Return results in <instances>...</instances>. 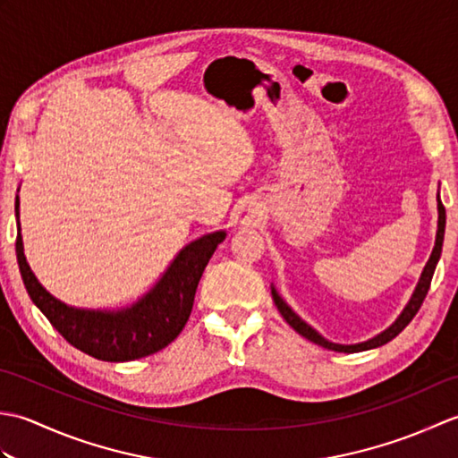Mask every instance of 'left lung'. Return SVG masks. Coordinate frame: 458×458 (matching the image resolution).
Listing matches in <instances>:
<instances>
[{"label":"left lung","instance_id":"obj_1","mask_svg":"<svg viewBox=\"0 0 458 458\" xmlns=\"http://www.w3.org/2000/svg\"><path fill=\"white\" fill-rule=\"evenodd\" d=\"M437 210H439V222H437V238H435V248L431 251V258H429V261H427V266L423 267V274L420 277V284H417L413 295L410 299V303L405 305V309L402 310V315L395 318V323L390 328H386L384 333H379L377 336L366 340V343H358V344H336V343H330V340H327L325 336H320L313 327H309L299 315H295L293 309H291L285 303V301L279 297L276 287H271V295H274V303H276L277 310L281 313V317H284L287 323H289V327H293L301 336H305L307 340H310V343H315V344L323 346V348L335 350V352L352 354V352H362V350L377 348V346H382L386 343H390L392 338H395L407 325L411 323V318L417 315V310H420V307L423 305L427 291H429V287H431V279H433V274H435L437 261H439V258H441L443 238H445V222H446L445 207H443V202H441L439 197H437Z\"/></svg>","mask_w":458,"mask_h":458}]
</instances>
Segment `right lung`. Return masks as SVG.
Returning <instances> with one entry per match:
<instances>
[{"label": "right lung", "mask_w": 458, "mask_h": 458, "mask_svg": "<svg viewBox=\"0 0 458 458\" xmlns=\"http://www.w3.org/2000/svg\"><path fill=\"white\" fill-rule=\"evenodd\" d=\"M19 226V197L15 199ZM226 232H212L184 246L163 277L138 303L118 310H90L68 307L38 284L23 254L21 230L15 251L23 284L33 303L41 309L66 343L104 362H130L159 352L179 336L191 317L194 293L202 271Z\"/></svg>", "instance_id": "obj_1"}]
</instances>
